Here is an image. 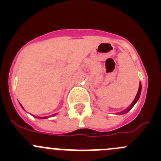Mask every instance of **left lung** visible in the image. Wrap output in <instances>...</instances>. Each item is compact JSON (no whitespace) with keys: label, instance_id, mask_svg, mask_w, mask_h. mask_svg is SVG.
I'll use <instances>...</instances> for the list:
<instances>
[{"label":"left lung","instance_id":"left-lung-1","mask_svg":"<svg viewBox=\"0 0 161 161\" xmlns=\"http://www.w3.org/2000/svg\"><path fill=\"white\" fill-rule=\"evenodd\" d=\"M141 90H142V85H141V82H140V84H139V90H138L137 94H136V97H135V99H134V100H133V101H132V103H131V104H130V106L128 107V108H126L125 110H124V111H122L121 112H119V113H117V114H124L128 113V112L130 111L131 108H133V106H134V105L136 104V102L138 101V100H139V97H140V94H141Z\"/></svg>","mask_w":161,"mask_h":161}]
</instances>
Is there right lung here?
<instances>
[{
  "instance_id": "obj_1",
  "label": "right lung",
  "mask_w": 161,
  "mask_h": 161,
  "mask_svg": "<svg viewBox=\"0 0 161 161\" xmlns=\"http://www.w3.org/2000/svg\"><path fill=\"white\" fill-rule=\"evenodd\" d=\"M54 115H56V114H53V116H54ZM50 116H47V117H36L37 118H40V119H46V118H50Z\"/></svg>"
}]
</instances>
